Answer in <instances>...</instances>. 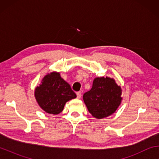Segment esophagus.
Masks as SVG:
<instances>
[{
	"instance_id": "esophagus-1",
	"label": "esophagus",
	"mask_w": 159,
	"mask_h": 159,
	"mask_svg": "<svg viewBox=\"0 0 159 159\" xmlns=\"http://www.w3.org/2000/svg\"><path fill=\"white\" fill-rule=\"evenodd\" d=\"M76 95H77V98L80 99V97H81V93H80V92H77L76 93Z\"/></svg>"
}]
</instances>
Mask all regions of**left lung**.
Wrapping results in <instances>:
<instances>
[{
  "label": "left lung",
  "mask_w": 159,
  "mask_h": 159,
  "mask_svg": "<svg viewBox=\"0 0 159 159\" xmlns=\"http://www.w3.org/2000/svg\"><path fill=\"white\" fill-rule=\"evenodd\" d=\"M122 90L109 77L95 78L91 90L84 93L83 101L88 111L98 119L111 115L120 104Z\"/></svg>",
  "instance_id": "1"
}]
</instances>
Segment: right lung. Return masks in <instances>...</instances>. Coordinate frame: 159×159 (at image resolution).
Instances as JSON below:
<instances>
[{
	"label": "right lung",
	"instance_id": "add662e5",
	"mask_svg": "<svg viewBox=\"0 0 159 159\" xmlns=\"http://www.w3.org/2000/svg\"><path fill=\"white\" fill-rule=\"evenodd\" d=\"M34 95L43 110L55 115L62 111L66 102L76 98L69 83L55 71L44 76L41 84L35 89Z\"/></svg>",
	"mask_w": 159,
	"mask_h": 159
}]
</instances>
